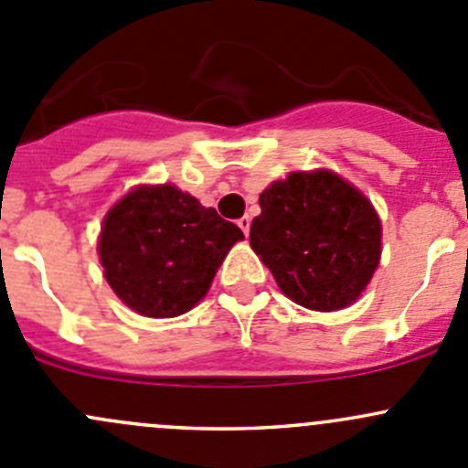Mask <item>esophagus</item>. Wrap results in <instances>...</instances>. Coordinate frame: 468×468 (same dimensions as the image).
Wrapping results in <instances>:
<instances>
[{"instance_id":"esophagus-1","label":"esophagus","mask_w":468,"mask_h":468,"mask_svg":"<svg viewBox=\"0 0 468 468\" xmlns=\"http://www.w3.org/2000/svg\"><path fill=\"white\" fill-rule=\"evenodd\" d=\"M238 226H239V229L244 230V235H249V230H251V217H249V215L239 217V219H238Z\"/></svg>"}]
</instances>
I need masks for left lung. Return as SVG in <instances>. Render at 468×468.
<instances>
[{
    "instance_id": "obj_1",
    "label": "left lung",
    "mask_w": 468,
    "mask_h": 468,
    "mask_svg": "<svg viewBox=\"0 0 468 468\" xmlns=\"http://www.w3.org/2000/svg\"><path fill=\"white\" fill-rule=\"evenodd\" d=\"M251 249L282 294L319 313L351 305L380 262V219L360 190L328 169L292 172L261 195Z\"/></svg>"
}]
</instances>
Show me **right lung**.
<instances>
[{"instance_id":"add662e5","label":"right lung","mask_w":468,"mask_h":468,"mask_svg":"<svg viewBox=\"0 0 468 468\" xmlns=\"http://www.w3.org/2000/svg\"><path fill=\"white\" fill-rule=\"evenodd\" d=\"M242 230L174 186H140L103 219L99 261L138 314L169 319L195 308Z\"/></svg>"}]
</instances>
